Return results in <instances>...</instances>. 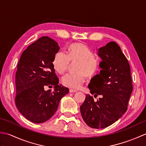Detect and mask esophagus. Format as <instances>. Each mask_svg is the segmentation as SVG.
Returning a JSON list of instances; mask_svg holds the SVG:
<instances>
[{"mask_svg": "<svg viewBox=\"0 0 146 146\" xmlns=\"http://www.w3.org/2000/svg\"><path fill=\"white\" fill-rule=\"evenodd\" d=\"M77 90H73V89H70V93H75V92H76Z\"/></svg>", "mask_w": 146, "mask_h": 146, "instance_id": "1", "label": "esophagus"}]
</instances>
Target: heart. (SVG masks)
<instances>
[{"label": "heart", "mask_w": 146, "mask_h": 146, "mask_svg": "<svg viewBox=\"0 0 146 146\" xmlns=\"http://www.w3.org/2000/svg\"><path fill=\"white\" fill-rule=\"evenodd\" d=\"M70 61L78 63L76 68L77 73L64 76L62 82L68 88L78 89L85 82L86 75L92 76L95 73L98 63L88 46L80 42L70 45L67 54L63 51L56 53L52 60V65L58 73L63 75L69 69Z\"/></svg>", "instance_id": "1"}]
</instances>
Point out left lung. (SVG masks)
Returning <instances> with one entry per match:
<instances>
[{
	"mask_svg": "<svg viewBox=\"0 0 146 146\" xmlns=\"http://www.w3.org/2000/svg\"><path fill=\"white\" fill-rule=\"evenodd\" d=\"M98 55L102 60L99 64L102 70L91 79L88 88L94 97H101L94 101L90 95H86L80 111L89 127L103 129L125 113L133 86L127 59L115 42L99 48Z\"/></svg>",
	"mask_w": 146,
	"mask_h": 146,
	"instance_id": "left-lung-1",
	"label": "left lung"
}]
</instances>
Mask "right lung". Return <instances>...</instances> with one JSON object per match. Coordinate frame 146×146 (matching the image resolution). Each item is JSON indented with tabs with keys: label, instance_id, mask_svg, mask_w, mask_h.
I'll list each match as a JSON object with an SVG mask.
<instances>
[{
	"label": "right lung",
	"instance_id": "1",
	"mask_svg": "<svg viewBox=\"0 0 146 146\" xmlns=\"http://www.w3.org/2000/svg\"><path fill=\"white\" fill-rule=\"evenodd\" d=\"M60 49L54 40L44 36L29 45L21 54L15 73V105L31 122L41 123L56 111L69 89L59 85L52 60ZM54 86L55 90L45 88Z\"/></svg>",
	"mask_w": 146,
	"mask_h": 146
}]
</instances>
